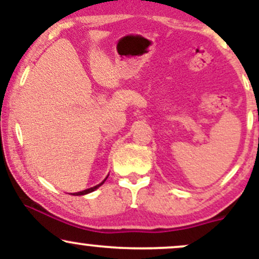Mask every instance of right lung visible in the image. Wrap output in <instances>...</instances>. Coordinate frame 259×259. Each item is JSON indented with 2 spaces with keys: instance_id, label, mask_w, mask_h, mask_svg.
<instances>
[{
  "instance_id": "add662e5",
  "label": "right lung",
  "mask_w": 259,
  "mask_h": 259,
  "mask_svg": "<svg viewBox=\"0 0 259 259\" xmlns=\"http://www.w3.org/2000/svg\"><path fill=\"white\" fill-rule=\"evenodd\" d=\"M106 181V179L102 181V183L101 184H99V185H96V186H94V187H90V189H86V190H84V191H80V192H75V194H72V195H74V196H81V195H86V194H90V192H92V191H95V190L97 189V187H100L101 185H102L103 183H105Z\"/></svg>"
}]
</instances>
